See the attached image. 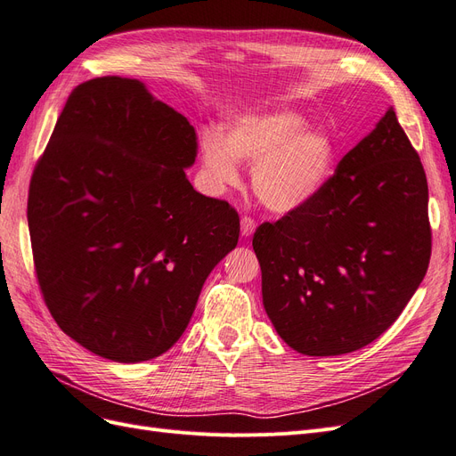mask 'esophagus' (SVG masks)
<instances>
[{"label":"esophagus","mask_w":456,"mask_h":456,"mask_svg":"<svg viewBox=\"0 0 456 456\" xmlns=\"http://www.w3.org/2000/svg\"><path fill=\"white\" fill-rule=\"evenodd\" d=\"M255 228H256V220L255 218H251V216H243L241 218V236L249 238L251 233L255 232Z\"/></svg>","instance_id":"1"}]
</instances>
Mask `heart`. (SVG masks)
<instances>
[{
    "label": "heart",
    "mask_w": 456,
    "mask_h": 456,
    "mask_svg": "<svg viewBox=\"0 0 456 456\" xmlns=\"http://www.w3.org/2000/svg\"><path fill=\"white\" fill-rule=\"evenodd\" d=\"M295 112L243 116L223 136L207 133L201 156L218 186L238 183L236 159L255 163L253 190L273 211H291L320 194L335 165V144L322 129L305 127Z\"/></svg>",
    "instance_id": "heart-1"
}]
</instances>
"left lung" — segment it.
<instances>
[{"label":"left lung","mask_w":456,"mask_h":456,"mask_svg":"<svg viewBox=\"0 0 456 456\" xmlns=\"http://www.w3.org/2000/svg\"><path fill=\"white\" fill-rule=\"evenodd\" d=\"M262 302L305 355L377 340L403 312L432 255L428 183L394 108L344 156L320 194L253 236Z\"/></svg>","instance_id":"8db88e82"}]
</instances>
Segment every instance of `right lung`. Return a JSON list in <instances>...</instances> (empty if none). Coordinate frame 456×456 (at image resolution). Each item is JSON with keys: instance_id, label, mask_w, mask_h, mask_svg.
Listing matches in <instances>:
<instances>
[{"instance_id": "right-lung-1", "label": "right lung", "mask_w": 456, "mask_h": 456, "mask_svg": "<svg viewBox=\"0 0 456 456\" xmlns=\"http://www.w3.org/2000/svg\"><path fill=\"white\" fill-rule=\"evenodd\" d=\"M196 158V129L141 81L94 77L68 96L32 173L28 226L53 320L89 352H167L238 245V211L188 183Z\"/></svg>"}]
</instances>
